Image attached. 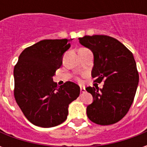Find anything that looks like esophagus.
<instances>
[{
    "label": "esophagus",
    "mask_w": 147,
    "mask_h": 147,
    "mask_svg": "<svg viewBox=\"0 0 147 147\" xmlns=\"http://www.w3.org/2000/svg\"><path fill=\"white\" fill-rule=\"evenodd\" d=\"M80 91H81V94H83V93H85V88L84 87H80Z\"/></svg>",
    "instance_id": "obj_1"
}]
</instances>
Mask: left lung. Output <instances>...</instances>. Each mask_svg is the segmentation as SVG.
I'll return each instance as SVG.
<instances>
[{
  "label": "left lung",
  "mask_w": 147,
  "mask_h": 147,
  "mask_svg": "<svg viewBox=\"0 0 147 147\" xmlns=\"http://www.w3.org/2000/svg\"><path fill=\"white\" fill-rule=\"evenodd\" d=\"M80 43L91 50L94 82L104 81L102 89L88 86L93 102L86 107L90 120L100 125L120 121L129 110L139 83V73L133 54L126 46L107 35L79 38Z\"/></svg>",
  "instance_id": "left-lung-1"
}]
</instances>
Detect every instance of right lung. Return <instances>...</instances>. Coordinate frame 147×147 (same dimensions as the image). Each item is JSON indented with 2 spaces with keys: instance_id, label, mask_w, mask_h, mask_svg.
Wrapping results in <instances>:
<instances>
[{
  "instance_id": "1",
  "label": "right lung",
  "mask_w": 147,
  "mask_h": 147,
  "mask_svg": "<svg viewBox=\"0 0 147 147\" xmlns=\"http://www.w3.org/2000/svg\"><path fill=\"white\" fill-rule=\"evenodd\" d=\"M67 39H45L25 49L14 67V95L30 123L57 126L67 119L68 106L79 97L80 86L66 82L58 86L53 77L70 48Z\"/></svg>"
}]
</instances>
